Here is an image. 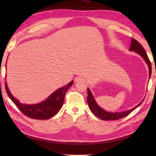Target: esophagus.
<instances>
[{
  "mask_svg": "<svg viewBox=\"0 0 156 156\" xmlns=\"http://www.w3.org/2000/svg\"><path fill=\"white\" fill-rule=\"evenodd\" d=\"M84 80V78L83 76H77L75 78V82L76 83H79V82H83Z\"/></svg>",
  "mask_w": 156,
  "mask_h": 156,
  "instance_id": "1",
  "label": "esophagus"
}]
</instances>
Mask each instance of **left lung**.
<instances>
[{
    "label": "left lung",
    "instance_id": "8db88e82",
    "mask_svg": "<svg viewBox=\"0 0 156 156\" xmlns=\"http://www.w3.org/2000/svg\"><path fill=\"white\" fill-rule=\"evenodd\" d=\"M130 51H133L138 53V54L140 55V56L143 58L145 61L148 64L149 69V78L151 77V63L150 61L149 58L147 54L146 51H145L143 47L142 46V44L139 43V42L137 41L136 39L132 38H131V47L129 48ZM87 103L89 105V107L90 108L91 111L94 114L97 116L98 118H100V119L104 120H117L121 119L124 117H126V115H128L129 113H131L133 111L136 109L137 107L140 106L142 104V102H143V100L140 102V103L138 104L136 107H135L133 109L130 110L126 111V112H119V113H112V112H105L104 109H102L100 108L98 105L95 101L94 98L93 97V95H92L91 92L89 90V89H87Z\"/></svg>",
    "mask_w": 156,
    "mask_h": 156
}]
</instances>
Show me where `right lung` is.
Returning <instances> with one entry per match:
<instances>
[{
  "mask_svg": "<svg viewBox=\"0 0 156 156\" xmlns=\"http://www.w3.org/2000/svg\"><path fill=\"white\" fill-rule=\"evenodd\" d=\"M73 83V81L70 82L67 85L58 89L49 98H47L44 101L39 104L32 105H23L20 103L10 93L6 83H5V90L10 99L25 115L32 119L47 120L51 118L58 112L64 102L66 92L72 85Z\"/></svg>",
  "mask_w": 156,
  "mask_h": 156,
  "instance_id": "1",
  "label": "right lung"
}]
</instances>
